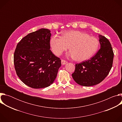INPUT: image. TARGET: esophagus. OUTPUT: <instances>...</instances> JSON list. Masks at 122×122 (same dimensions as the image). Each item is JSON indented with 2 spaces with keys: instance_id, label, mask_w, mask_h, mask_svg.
<instances>
[{
  "instance_id": "34e87169",
  "label": "esophagus",
  "mask_w": 122,
  "mask_h": 122,
  "mask_svg": "<svg viewBox=\"0 0 122 122\" xmlns=\"http://www.w3.org/2000/svg\"><path fill=\"white\" fill-rule=\"evenodd\" d=\"M67 63V62L65 60H61V64L62 65H65Z\"/></svg>"
}]
</instances>
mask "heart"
<instances>
[{
  "label": "heart",
  "mask_w": 122,
  "mask_h": 122,
  "mask_svg": "<svg viewBox=\"0 0 122 122\" xmlns=\"http://www.w3.org/2000/svg\"><path fill=\"white\" fill-rule=\"evenodd\" d=\"M50 45L56 56L61 55L69 47V55L77 61L90 59L98 47L97 40L83 32L77 30L65 31L61 37L55 35L50 40Z\"/></svg>",
  "instance_id": "1"
}]
</instances>
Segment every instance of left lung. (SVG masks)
I'll return each instance as SVG.
<instances>
[{
	"label": "left lung",
	"mask_w": 122,
	"mask_h": 122,
	"mask_svg": "<svg viewBox=\"0 0 122 122\" xmlns=\"http://www.w3.org/2000/svg\"><path fill=\"white\" fill-rule=\"evenodd\" d=\"M100 49L90 59L75 64L72 76L78 84L91 86L101 82L109 73L112 66L114 53L109 41L99 35Z\"/></svg>",
	"instance_id": "1"
}]
</instances>
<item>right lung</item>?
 Wrapping results in <instances>:
<instances>
[{
	"instance_id": "1",
	"label": "right lung",
	"mask_w": 122,
	"mask_h": 122,
	"mask_svg": "<svg viewBox=\"0 0 122 122\" xmlns=\"http://www.w3.org/2000/svg\"><path fill=\"white\" fill-rule=\"evenodd\" d=\"M41 28L28 34L17 44L13 61L16 74L33 88L49 86L56 79L61 60L50 49L51 33Z\"/></svg>"
}]
</instances>
